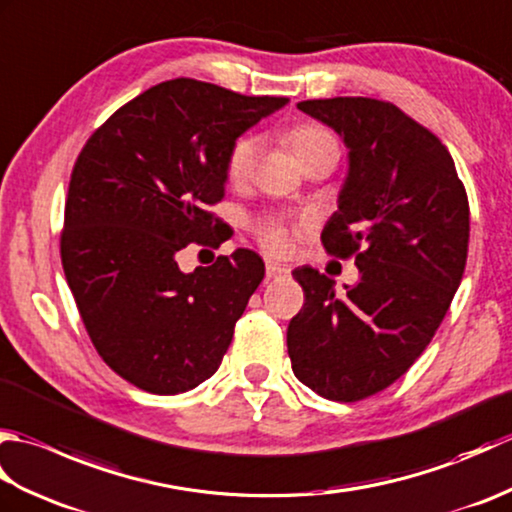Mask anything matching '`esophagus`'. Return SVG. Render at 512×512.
Returning <instances> with one entry per match:
<instances>
[{"instance_id": "1", "label": "esophagus", "mask_w": 512, "mask_h": 512, "mask_svg": "<svg viewBox=\"0 0 512 512\" xmlns=\"http://www.w3.org/2000/svg\"><path fill=\"white\" fill-rule=\"evenodd\" d=\"M288 275V268L275 264V262H266V277L268 279H277V277H284Z\"/></svg>"}]
</instances>
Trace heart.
<instances>
[{"label": "heart", "instance_id": "obj_1", "mask_svg": "<svg viewBox=\"0 0 512 512\" xmlns=\"http://www.w3.org/2000/svg\"><path fill=\"white\" fill-rule=\"evenodd\" d=\"M288 143L295 151L297 158L303 165L319 158H336L339 160V143L328 132V129L314 123H299L288 132ZM262 151V138L255 134H246L233 140L231 149L226 154V178L231 184H244L253 176L255 162ZM255 237L268 253H286L290 250V233L288 226L275 220V217H266L255 224Z\"/></svg>", "mask_w": 512, "mask_h": 512}]
</instances>
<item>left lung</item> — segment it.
I'll return each mask as SVG.
<instances>
[{"label": "left lung", "instance_id": "1", "mask_svg": "<svg viewBox=\"0 0 512 512\" xmlns=\"http://www.w3.org/2000/svg\"><path fill=\"white\" fill-rule=\"evenodd\" d=\"M297 107L350 147L321 242L354 257L361 279L336 297L319 270L292 273L306 303L288 325V354L303 385L356 402L396 383L440 328L469 253V198L442 140L394 103L336 96Z\"/></svg>", "mask_w": 512, "mask_h": 512}]
</instances>
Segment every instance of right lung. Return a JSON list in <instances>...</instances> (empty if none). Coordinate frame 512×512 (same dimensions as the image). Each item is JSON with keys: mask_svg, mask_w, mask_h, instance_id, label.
Segmentation results:
<instances>
[{"mask_svg": "<svg viewBox=\"0 0 512 512\" xmlns=\"http://www.w3.org/2000/svg\"><path fill=\"white\" fill-rule=\"evenodd\" d=\"M286 103L182 76L118 107L76 158L63 273L96 352L138 389L182 394L220 367L264 262L237 248L184 275L176 255L224 242L228 149Z\"/></svg>", "mask_w": 512, "mask_h": 512, "instance_id": "1", "label": "right lung"}]
</instances>
